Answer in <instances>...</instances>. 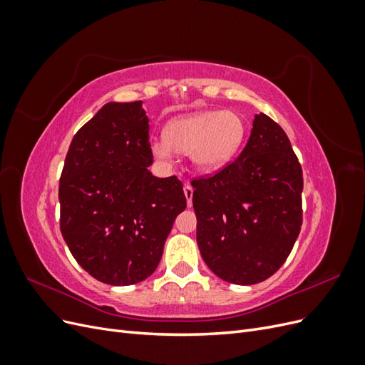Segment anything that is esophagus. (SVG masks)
Listing matches in <instances>:
<instances>
[{"instance_id":"1","label":"esophagus","mask_w":365,"mask_h":365,"mask_svg":"<svg viewBox=\"0 0 365 365\" xmlns=\"http://www.w3.org/2000/svg\"><path fill=\"white\" fill-rule=\"evenodd\" d=\"M184 195L187 197V205H192V196H193V187L190 184L184 185Z\"/></svg>"}]
</instances>
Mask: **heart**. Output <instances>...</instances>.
I'll return each instance as SVG.
<instances>
[{
	"label": "heart",
	"mask_w": 365,
	"mask_h": 365,
	"mask_svg": "<svg viewBox=\"0 0 365 365\" xmlns=\"http://www.w3.org/2000/svg\"><path fill=\"white\" fill-rule=\"evenodd\" d=\"M245 137V123L233 111H201L172 120L164 138L152 143V153L169 161L175 152L190 155L196 169L212 173L222 169L237 153Z\"/></svg>",
	"instance_id": "obj_1"
}]
</instances>
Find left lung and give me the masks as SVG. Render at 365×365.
Here are the masks:
<instances>
[{
    "label": "left lung",
    "mask_w": 365,
    "mask_h": 365,
    "mask_svg": "<svg viewBox=\"0 0 365 365\" xmlns=\"http://www.w3.org/2000/svg\"><path fill=\"white\" fill-rule=\"evenodd\" d=\"M192 185L197 247L219 279L256 284L280 269L303 222V172L272 118L254 117L240 155Z\"/></svg>",
    "instance_id": "left-lung-1"
}]
</instances>
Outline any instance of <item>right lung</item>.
I'll list each match as a JSON object with an SVG mask.
<instances>
[{"label": "right lung", "mask_w": 365, "mask_h": 365, "mask_svg": "<svg viewBox=\"0 0 365 365\" xmlns=\"http://www.w3.org/2000/svg\"><path fill=\"white\" fill-rule=\"evenodd\" d=\"M141 102H109L76 132L59 181L61 233L98 282L126 286L157 269L187 205L176 176L157 178Z\"/></svg>", "instance_id": "add662e5"}]
</instances>
